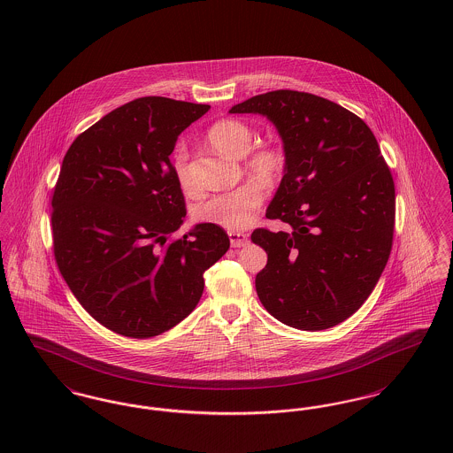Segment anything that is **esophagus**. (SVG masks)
I'll use <instances>...</instances> for the list:
<instances>
[{
  "label": "esophagus",
  "instance_id": "34e87169",
  "mask_svg": "<svg viewBox=\"0 0 453 453\" xmlns=\"http://www.w3.org/2000/svg\"><path fill=\"white\" fill-rule=\"evenodd\" d=\"M229 241H231V246L233 248H242L250 242V237L244 233H239V231H229Z\"/></svg>",
  "mask_w": 453,
  "mask_h": 453
}]
</instances>
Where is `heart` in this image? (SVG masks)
<instances>
[{
  "label": "heart",
  "instance_id": "heart-1",
  "mask_svg": "<svg viewBox=\"0 0 453 453\" xmlns=\"http://www.w3.org/2000/svg\"><path fill=\"white\" fill-rule=\"evenodd\" d=\"M209 142L217 151L229 157H243L244 172L257 181L244 183L236 190L212 195L195 209V219L205 224L219 226L229 231L248 227L258 212L266 188L277 183L287 168V157L275 146H261L251 151L255 144V132L244 122L226 119L216 122L207 132ZM174 174L185 194L196 192L192 173L188 170V154L183 146L174 152Z\"/></svg>",
  "mask_w": 453,
  "mask_h": 453
}]
</instances>
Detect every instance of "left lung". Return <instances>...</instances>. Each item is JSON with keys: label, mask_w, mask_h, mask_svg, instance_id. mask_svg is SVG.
<instances>
[{"label": "left lung", "mask_w": 453, "mask_h": 453, "mask_svg": "<svg viewBox=\"0 0 453 453\" xmlns=\"http://www.w3.org/2000/svg\"><path fill=\"white\" fill-rule=\"evenodd\" d=\"M229 111L265 115L287 157L266 217L290 229L251 234L268 255L255 280L259 301L303 331L343 323L372 294L392 250L395 190L373 132L342 105L292 89Z\"/></svg>", "instance_id": "left-lung-1"}]
</instances>
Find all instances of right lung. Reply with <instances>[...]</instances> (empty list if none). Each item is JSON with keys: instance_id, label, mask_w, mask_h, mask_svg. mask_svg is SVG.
<instances>
[{"instance_id": "obj_1", "label": "right lung", "mask_w": 453, "mask_h": 453, "mask_svg": "<svg viewBox=\"0 0 453 453\" xmlns=\"http://www.w3.org/2000/svg\"><path fill=\"white\" fill-rule=\"evenodd\" d=\"M209 105L144 96L115 108L65 152L52 195L54 257L88 314L129 338L157 336L200 301L203 273L229 250L219 226L187 216L170 154Z\"/></svg>"}]
</instances>
